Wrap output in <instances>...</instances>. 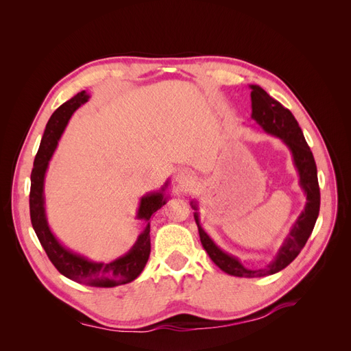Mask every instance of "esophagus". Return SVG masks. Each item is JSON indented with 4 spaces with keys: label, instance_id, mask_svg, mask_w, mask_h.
Returning <instances> with one entry per match:
<instances>
[{
    "label": "esophagus",
    "instance_id": "34e87169",
    "mask_svg": "<svg viewBox=\"0 0 351 351\" xmlns=\"http://www.w3.org/2000/svg\"><path fill=\"white\" fill-rule=\"evenodd\" d=\"M195 174L190 171V169L187 168H183V169H178V173L176 176V182L182 186V187H187V186H192L195 183Z\"/></svg>",
    "mask_w": 351,
    "mask_h": 351
}]
</instances>
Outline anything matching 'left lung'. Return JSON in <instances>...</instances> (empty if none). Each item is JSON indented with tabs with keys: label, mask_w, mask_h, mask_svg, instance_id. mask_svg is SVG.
Masks as SVG:
<instances>
[{
	"label": "left lung",
	"mask_w": 351,
	"mask_h": 351,
	"mask_svg": "<svg viewBox=\"0 0 351 351\" xmlns=\"http://www.w3.org/2000/svg\"><path fill=\"white\" fill-rule=\"evenodd\" d=\"M250 88L252 119L268 134L280 137V139L290 147V151L293 154L294 165L300 176V186L306 193L307 202L304 210L294 222L290 234L287 236L284 244L277 253V256H275V259L268 265V267L261 269L244 268L237 258L222 252L217 244L210 240L205 230L200 227L197 212H195V221L197 224L202 246H204V249L209 254V258L218 268H221L230 275H234V277L258 278L280 272L285 267H289V265L297 258V254H299L300 250L304 247L307 239L312 234L317 215H319L321 192L319 183H317L316 164L312 151L309 145L306 143L303 132L299 127V123L294 119V115L290 112V110L284 108L278 101H275L272 97H269L261 86L250 84ZM192 208L197 210V206L193 202Z\"/></svg>",
	"instance_id": "1"
}]
</instances>
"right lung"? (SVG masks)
<instances>
[{
	"label": "right lung",
	"mask_w": 351,
	"mask_h": 351,
	"mask_svg": "<svg viewBox=\"0 0 351 351\" xmlns=\"http://www.w3.org/2000/svg\"><path fill=\"white\" fill-rule=\"evenodd\" d=\"M90 97L86 90H82L74 95L71 99L58 107L45 127L44 136H42L39 151L35 156L34 169L30 174V195H29V208H30V221L36 236L47 252L49 261L64 277L76 281L79 284H86L92 287H117L121 284L132 282L139 277L143 271L145 265L149 259L151 253V217L154 212L161 209L167 197L164 196V189L168 186V182L162 187L161 192H154L141 199L139 210H137V219H143L146 222L145 230L137 237L134 246L127 252L124 256L117 258L112 262H93L88 258L80 256L77 253L66 249L52 234L47 215H45V197H44V180L49 164V159L54 154L58 145L60 137L64 132L66 125L73 112L80 105L88 102Z\"/></svg>",
	"instance_id": "right-lung-1"
}]
</instances>
